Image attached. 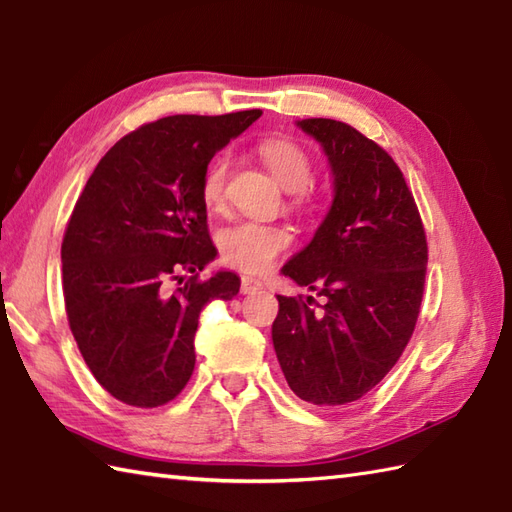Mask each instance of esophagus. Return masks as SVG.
Wrapping results in <instances>:
<instances>
[{"instance_id": "obj_1", "label": "esophagus", "mask_w": 512, "mask_h": 512, "mask_svg": "<svg viewBox=\"0 0 512 512\" xmlns=\"http://www.w3.org/2000/svg\"><path fill=\"white\" fill-rule=\"evenodd\" d=\"M259 290H264V284L253 277H242V292L244 295H257Z\"/></svg>"}]
</instances>
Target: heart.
<instances>
[{
  "label": "heart",
  "mask_w": 512,
  "mask_h": 512,
  "mask_svg": "<svg viewBox=\"0 0 512 512\" xmlns=\"http://www.w3.org/2000/svg\"><path fill=\"white\" fill-rule=\"evenodd\" d=\"M257 154L281 187L290 191L292 209L312 211L317 206V198L306 187L312 178V158L306 149L290 138H266L257 145ZM228 167H231V160L226 154H220L202 173L200 195L209 211H220L226 202ZM292 242L295 237L286 226L244 220L220 233V255L228 266L262 275L290 250Z\"/></svg>",
  "instance_id": "heart-1"
}]
</instances>
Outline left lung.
<instances>
[{
	"mask_svg": "<svg viewBox=\"0 0 512 512\" xmlns=\"http://www.w3.org/2000/svg\"><path fill=\"white\" fill-rule=\"evenodd\" d=\"M330 160L334 200L312 242L281 268L308 297H281L273 345L290 389L319 407L363 398L396 365L416 328L427 235L387 151L332 118L297 123Z\"/></svg>",
	"mask_w": 512,
	"mask_h": 512,
	"instance_id": "left-lung-1",
	"label": "left lung"
}]
</instances>
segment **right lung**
<instances>
[{"label": "right lung", "mask_w": 512, "mask_h": 512, "mask_svg": "<svg viewBox=\"0 0 512 512\" xmlns=\"http://www.w3.org/2000/svg\"><path fill=\"white\" fill-rule=\"evenodd\" d=\"M259 116L176 114L138 127L74 204L61 244L65 312L85 365L125 405L176 398L193 374L202 308L239 292L235 273L200 279L217 255L200 182L215 151Z\"/></svg>", "instance_id": "1"}]
</instances>
